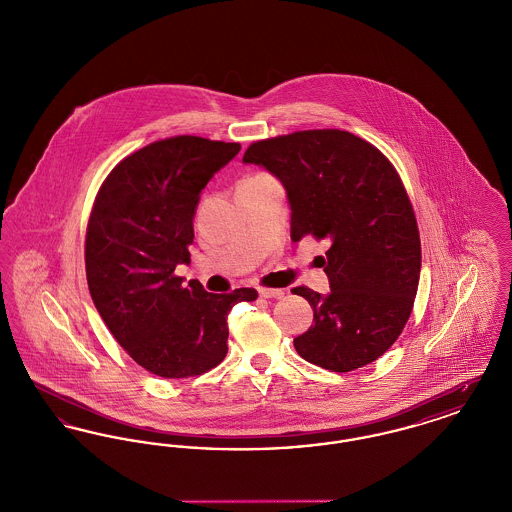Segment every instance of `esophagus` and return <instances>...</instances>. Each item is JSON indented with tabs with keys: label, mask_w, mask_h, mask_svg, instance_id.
I'll return each mask as SVG.
<instances>
[{
	"label": "esophagus",
	"mask_w": 512,
	"mask_h": 512,
	"mask_svg": "<svg viewBox=\"0 0 512 512\" xmlns=\"http://www.w3.org/2000/svg\"><path fill=\"white\" fill-rule=\"evenodd\" d=\"M284 290H270V288H259V295L261 297H265V299H270V297H274V299H280V297H284Z\"/></svg>",
	"instance_id": "obj_1"
}]
</instances>
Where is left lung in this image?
<instances>
[{
  "mask_svg": "<svg viewBox=\"0 0 512 512\" xmlns=\"http://www.w3.org/2000/svg\"><path fill=\"white\" fill-rule=\"evenodd\" d=\"M244 163L284 186L293 242L311 234L330 244V292L292 290L315 313L295 351L332 372L382 357L411 317L420 278L413 207L390 161L351 132L303 130L251 144Z\"/></svg>",
  "mask_w": 512,
  "mask_h": 512,
  "instance_id": "obj_1",
  "label": "left lung"
}]
</instances>
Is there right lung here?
I'll return each instance as SVG.
<instances>
[{"mask_svg":"<svg viewBox=\"0 0 512 512\" xmlns=\"http://www.w3.org/2000/svg\"><path fill=\"white\" fill-rule=\"evenodd\" d=\"M240 144L176 136L128 155L99 190L86 232V278L99 317L138 363L188 378L228 353V311L253 288L209 293L174 274L190 263L199 194Z\"/></svg>","mask_w":512,"mask_h":512,"instance_id":"add662e5","label":"right lung"}]
</instances>
